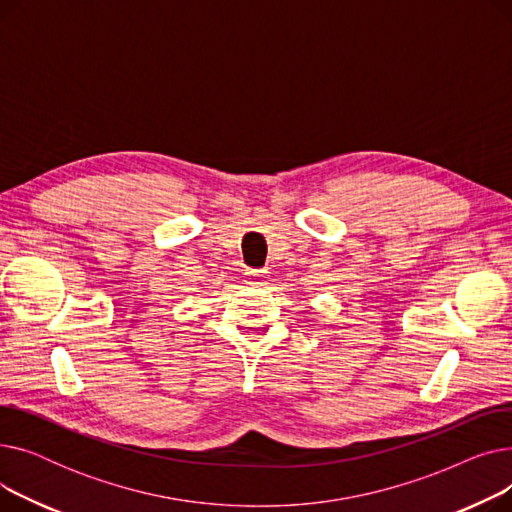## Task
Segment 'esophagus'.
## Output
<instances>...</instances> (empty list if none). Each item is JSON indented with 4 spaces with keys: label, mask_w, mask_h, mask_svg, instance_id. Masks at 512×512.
<instances>
[{
    "label": "esophagus",
    "mask_w": 512,
    "mask_h": 512,
    "mask_svg": "<svg viewBox=\"0 0 512 512\" xmlns=\"http://www.w3.org/2000/svg\"><path fill=\"white\" fill-rule=\"evenodd\" d=\"M265 274H267L265 270H247V276L251 282H261L265 278Z\"/></svg>",
    "instance_id": "1"
}]
</instances>
